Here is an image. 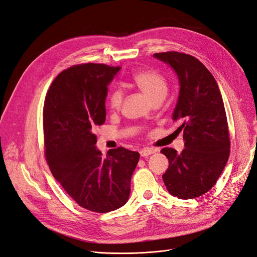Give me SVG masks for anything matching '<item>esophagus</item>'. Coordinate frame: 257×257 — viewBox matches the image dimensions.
<instances>
[{"label": "esophagus", "instance_id": "esophagus-1", "mask_svg": "<svg viewBox=\"0 0 257 257\" xmlns=\"http://www.w3.org/2000/svg\"><path fill=\"white\" fill-rule=\"evenodd\" d=\"M155 152H156L155 150H152V149H142L140 151V155L142 157H148V156L152 155V154H154Z\"/></svg>", "mask_w": 257, "mask_h": 257}]
</instances>
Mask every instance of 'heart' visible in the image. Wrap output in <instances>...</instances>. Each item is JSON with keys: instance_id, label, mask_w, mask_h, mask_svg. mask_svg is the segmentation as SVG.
Instances as JSON below:
<instances>
[{"instance_id": "b5f03b06", "label": "heart", "mask_w": 257, "mask_h": 257, "mask_svg": "<svg viewBox=\"0 0 257 257\" xmlns=\"http://www.w3.org/2000/svg\"><path fill=\"white\" fill-rule=\"evenodd\" d=\"M132 80L152 101L163 98L167 94L168 83L163 76L157 71L145 69L139 70L133 75ZM123 100V93L120 88H114L107 98V103L110 109L117 110L120 108Z\"/></svg>"}]
</instances>
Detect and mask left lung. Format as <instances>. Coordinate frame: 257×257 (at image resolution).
Returning <instances> with one entry per match:
<instances>
[{
    "label": "left lung",
    "instance_id": "8db88e82",
    "mask_svg": "<svg viewBox=\"0 0 257 257\" xmlns=\"http://www.w3.org/2000/svg\"><path fill=\"white\" fill-rule=\"evenodd\" d=\"M176 71L180 90L173 120L183 132L184 150H161L169 159L164 184L173 196L192 199L210 191L230 156L227 114L216 80L198 59L179 51L154 54Z\"/></svg>",
    "mask_w": 257,
    "mask_h": 257
}]
</instances>
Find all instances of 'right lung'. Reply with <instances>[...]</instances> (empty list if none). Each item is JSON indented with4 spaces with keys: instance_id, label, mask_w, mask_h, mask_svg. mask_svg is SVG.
I'll return each mask as SVG.
<instances>
[{
    "instance_id": "add662e5",
    "label": "right lung",
    "mask_w": 257,
    "mask_h": 257,
    "mask_svg": "<svg viewBox=\"0 0 257 257\" xmlns=\"http://www.w3.org/2000/svg\"><path fill=\"white\" fill-rule=\"evenodd\" d=\"M120 66L77 64L49 86L43 107L49 170L80 207L106 213L126 203L139 153L119 147L106 158L96 149L95 127L105 122L107 85Z\"/></svg>"
}]
</instances>
